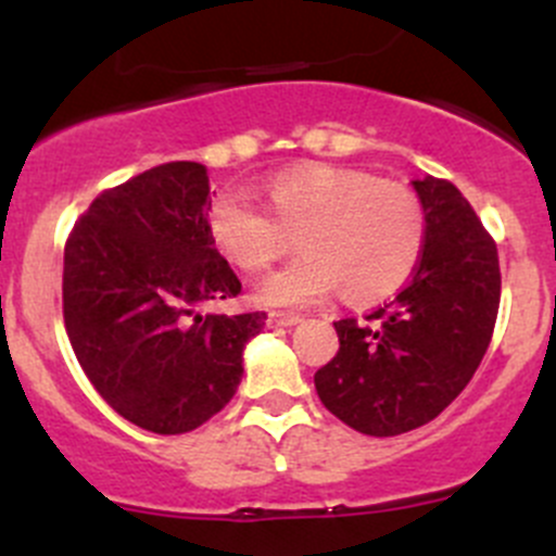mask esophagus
<instances>
[{
	"instance_id": "1",
	"label": "esophagus",
	"mask_w": 556,
	"mask_h": 556,
	"mask_svg": "<svg viewBox=\"0 0 556 556\" xmlns=\"http://www.w3.org/2000/svg\"><path fill=\"white\" fill-rule=\"evenodd\" d=\"M301 314L295 312H271L268 314V328H290V325H299L301 323Z\"/></svg>"
}]
</instances>
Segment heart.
Segmentation results:
<instances>
[{
  "instance_id": "b5f03b06",
  "label": "heart",
  "mask_w": 556,
  "mask_h": 556,
  "mask_svg": "<svg viewBox=\"0 0 556 556\" xmlns=\"http://www.w3.org/2000/svg\"><path fill=\"white\" fill-rule=\"evenodd\" d=\"M263 204L220 190L206 206V237L233 268L257 274L288 252L295 233L304 252L257 285V301L268 306H309L339 288L355 306L390 299L428 239L417 190L355 166H290L266 179Z\"/></svg>"
}]
</instances>
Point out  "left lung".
I'll list each match as a JSON object with an SVG mask.
<instances>
[{
    "mask_svg": "<svg viewBox=\"0 0 556 556\" xmlns=\"http://www.w3.org/2000/svg\"><path fill=\"white\" fill-rule=\"evenodd\" d=\"M428 239L401 293L363 319H336L339 352L314 374L330 414L366 435L439 417L473 379L501 306L497 244L450 179L414 182Z\"/></svg>",
    "mask_w": 556,
    "mask_h": 556,
    "instance_id": "left-lung-1",
    "label": "left lung"
}]
</instances>
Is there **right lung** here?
<instances>
[{"instance_id": "obj_1", "label": "right lung", "mask_w": 556, "mask_h": 556, "mask_svg": "<svg viewBox=\"0 0 556 556\" xmlns=\"http://www.w3.org/2000/svg\"><path fill=\"white\" fill-rule=\"evenodd\" d=\"M210 174L153 166L91 201L64 244V325L83 371L128 422L190 433L242 382L266 312L201 314L242 293L206 237Z\"/></svg>"}]
</instances>
